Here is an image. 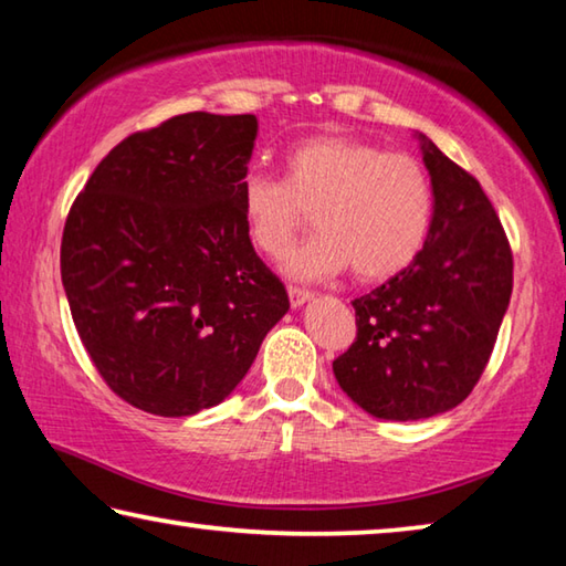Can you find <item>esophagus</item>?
<instances>
[{
	"label": "esophagus",
	"instance_id": "esophagus-1",
	"mask_svg": "<svg viewBox=\"0 0 566 566\" xmlns=\"http://www.w3.org/2000/svg\"><path fill=\"white\" fill-rule=\"evenodd\" d=\"M290 302H292V306H302L304 302H310L312 300V292L310 290H304V286H290Z\"/></svg>",
	"mask_w": 566,
	"mask_h": 566
}]
</instances>
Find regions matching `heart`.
Returning a JSON list of instances; mask_svg holds the SVG:
<instances>
[{
  "label": "heart",
  "instance_id": "b5f03b06",
  "mask_svg": "<svg viewBox=\"0 0 566 566\" xmlns=\"http://www.w3.org/2000/svg\"><path fill=\"white\" fill-rule=\"evenodd\" d=\"M249 242L280 260L314 212L319 232L290 256L317 280L352 266L361 282L389 280L417 260L434 214L427 167L407 151L349 137H312L284 157V177L249 175L239 187Z\"/></svg>",
  "mask_w": 566,
  "mask_h": 566
}]
</instances>
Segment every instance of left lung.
I'll list each match as a JSON object with an SVG mask.
<instances>
[{
    "instance_id": "obj_1",
    "label": "left lung",
    "mask_w": 566,
    "mask_h": 566,
    "mask_svg": "<svg viewBox=\"0 0 566 566\" xmlns=\"http://www.w3.org/2000/svg\"><path fill=\"white\" fill-rule=\"evenodd\" d=\"M434 214L415 262L352 302L357 337L334 377L379 419H427L457 407L490 364L510 306L514 260L476 177L424 145Z\"/></svg>"
}]
</instances>
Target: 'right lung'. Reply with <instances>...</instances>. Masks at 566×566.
<instances>
[{
	"label": "right lung",
	"mask_w": 566,
	"mask_h": 566,
	"mask_svg": "<svg viewBox=\"0 0 566 566\" xmlns=\"http://www.w3.org/2000/svg\"><path fill=\"white\" fill-rule=\"evenodd\" d=\"M260 122L189 112L124 137L76 195L62 284L114 395L159 417L222 401L290 296L239 209Z\"/></svg>",
	"instance_id": "obj_1"
}]
</instances>
